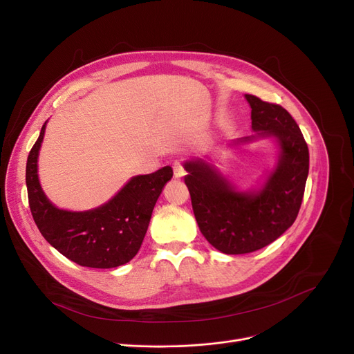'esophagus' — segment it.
Here are the masks:
<instances>
[{
	"instance_id": "1",
	"label": "esophagus",
	"mask_w": 354,
	"mask_h": 354,
	"mask_svg": "<svg viewBox=\"0 0 354 354\" xmlns=\"http://www.w3.org/2000/svg\"><path fill=\"white\" fill-rule=\"evenodd\" d=\"M172 168H174V175H175V178H182V176L185 175V168H183V165H182L180 162H175V163L172 165Z\"/></svg>"
}]
</instances>
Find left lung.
Instances as JSON below:
<instances>
[{
    "mask_svg": "<svg viewBox=\"0 0 354 354\" xmlns=\"http://www.w3.org/2000/svg\"><path fill=\"white\" fill-rule=\"evenodd\" d=\"M246 100L252 108V129L259 136H276L281 148L277 168L263 189L236 192L203 160L185 163V183L198 226L206 241L226 254L259 250L283 234L297 218L309 174V148L292 115L254 95Z\"/></svg>",
    "mask_w": 354,
    "mask_h": 354,
    "instance_id": "8db88e82",
    "label": "left lung"
}]
</instances>
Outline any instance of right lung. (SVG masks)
Returning a JSON list of instances; mask_svg holds the SVG:
<instances>
[{"label": "right lung", "instance_id": "add662e5", "mask_svg": "<svg viewBox=\"0 0 354 354\" xmlns=\"http://www.w3.org/2000/svg\"><path fill=\"white\" fill-rule=\"evenodd\" d=\"M45 124L30 151L26 169L28 203L41 234L80 266L111 269L128 263L142 245L153 206L174 176L172 168L132 178L116 196L93 210H61L46 199L37 175Z\"/></svg>", "mask_w": 354, "mask_h": 354}]
</instances>
